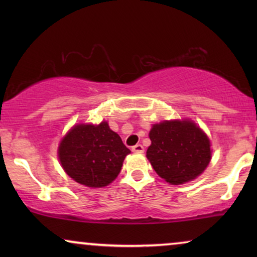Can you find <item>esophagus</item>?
<instances>
[{
  "mask_svg": "<svg viewBox=\"0 0 257 257\" xmlns=\"http://www.w3.org/2000/svg\"><path fill=\"white\" fill-rule=\"evenodd\" d=\"M132 151H133V152H136V153H143L144 152V146L140 145V144H137V145L132 147Z\"/></svg>",
  "mask_w": 257,
  "mask_h": 257,
  "instance_id": "34e87169",
  "label": "esophagus"
}]
</instances>
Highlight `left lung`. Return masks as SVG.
<instances>
[{
    "label": "left lung",
    "mask_w": 257,
    "mask_h": 257,
    "mask_svg": "<svg viewBox=\"0 0 257 257\" xmlns=\"http://www.w3.org/2000/svg\"><path fill=\"white\" fill-rule=\"evenodd\" d=\"M146 157L157 174L172 185L195 179L210 161V143L191 120L163 121L150 131Z\"/></svg>",
    "instance_id": "obj_1"
}]
</instances>
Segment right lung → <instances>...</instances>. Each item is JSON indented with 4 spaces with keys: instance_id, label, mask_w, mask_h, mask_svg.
Masks as SVG:
<instances>
[{
    "instance_id": "right-lung-1",
    "label": "right lung",
    "mask_w": 257,
    "mask_h": 257,
    "mask_svg": "<svg viewBox=\"0 0 257 257\" xmlns=\"http://www.w3.org/2000/svg\"><path fill=\"white\" fill-rule=\"evenodd\" d=\"M130 152L106 121L73 126L58 147L59 160L66 174L92 188L104 187L113 181Z\"/></svg>"
}]
</instances>
